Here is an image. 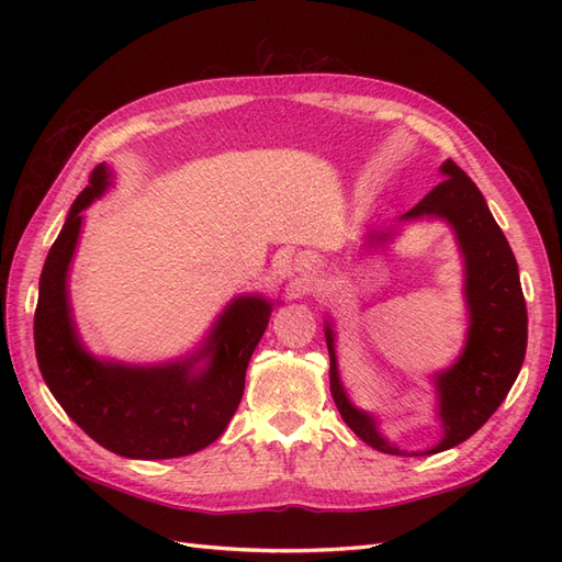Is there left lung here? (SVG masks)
Instances as JSON below:
<instances>
[{"instance_id": "1", "label": "left lung", "mask_w": 562, "mask_h": 562, "mask_svg": "<svg viewBox=\"0 0 562 562\" xmlns=\"http://www.w3.org/2000/svg\"><path fill=\"white\" fill-rule=\"evenodd\" d=\"M438 182L398 223L443 220L450 225L464 262V300L469 312L467 342L457 361L434 375L438 419L443 436L424 452H405L380 431L378 419L356 407L339 380L335 356V330L326 321V345L330 353V394L339 415L363 443L386 454H436L464 443L497 411L514 386L527 347V310L514 250L492 217L473 180L454 161H443ZM396 236V227L370 229L366 244H384Z\"/></svg>"}]
</instances>
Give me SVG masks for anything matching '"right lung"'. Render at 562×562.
Wrapping results in <instances>:
<instances>
[{
	"label": "right lung",
	"instance_id": "1",
	"mask_svg": "<svg viewBox=\"0 0 562 562\" xmlns=\"http://www.w3.org/2000/svg\"><path fill=\"white\" fill-rule=\"evenodd\" d=\"M112 178L108 164L95 166L46 255L35 312L37 363L50 394L95 443L128 459L184 457L227 429L274 302L262 295L234 297L201 347L184 359L155 366L95 359L75 326L67 271L83 211L108 192Z\"/></svg>",
	"mask_w": 562,
	"mask_h": 562
}]
</instances>
